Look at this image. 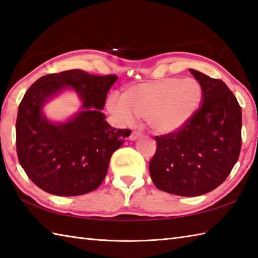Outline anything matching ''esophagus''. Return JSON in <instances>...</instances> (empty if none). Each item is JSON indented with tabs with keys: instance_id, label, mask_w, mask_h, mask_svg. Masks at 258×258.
<instances>
[{
	"instance_id": "obj_1",
	"label": "esophagus",
	"mask_w": 258,
	"mask_h": 258,
	"mask_svg": "<svg viewBox=\"0 0 258 258\" xmlns=\"http://www.w3.org/2000/svg\"><path fill=\"white\" fill-rule=\"evenodd\" d=\"M141 136H142V133L139 132V131H134V132H132V134H131L130 139L132 141H135V140H138L139 138H141Z\"/></svg>"
}]
</instances>
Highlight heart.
<instances>
[{
    "label": "heart",
    "instance_id": "b5f03b06",
    "mask_svg": "<svg viewBox=\"0 0 258 258\" xmlns=\"http://www.w3.org/2000/svg\"><path fill=\"white\" fill-rule=\"evenodd\" d=\"M203 87L195 78H163L126 88L108 98L109 112L126 123L145 118L158 134H172L188 125L203 103Z\"/></svg>",
    "mask_w": 258,
    "mask_h": 258
}]
</instances>
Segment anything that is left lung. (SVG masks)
<instances>
[{"label": "left lung", "mask_w": 258, "mask_h": 258, "mask_svg": "<svg viewBox=\"0 0 258 258\" xmlns=\"http://www.w3.org/2000/svg\"><path fill=\"white\" fill-rule=\"evenodd\" d=\"M190 73L203 87V103L192 120L172 134L155 136L150 175L165 192L196 197L208 194L229 175L241 149V108L220 79Z\"/></svg>", "instance_id": "obj_1"}]
</instances>
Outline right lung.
I'll return each mask as SVG.
<instances>
[{
	"mask_svg": "<svg viewBox=\"0 0 258 258\" xmlns=\"http://www.w3.org/2000/svg\"><path fill=\"white\" fill-rule=\"evenodd\" d=\"M116 79V75L66 70L39 78L24 94L15 125L17 153L25 173L40 189L73 197L102 184L110 156L131 134V130L112 127L100 110ZM66 87L76 89L84 110L69 122L54 125L43 117L41 108Z\"/></svg>",
	"mask_w": 258,
	"mask_h": 258,
	"instance_id": "obj_1",
	"label": "right lung"
}]
</instances>
